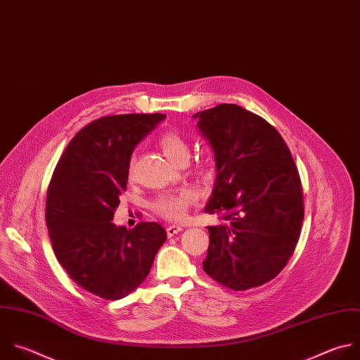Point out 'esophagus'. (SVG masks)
<instances>
[{
	"label": "esophagus",
	"instance_id": "1",
	"mask_svg": "<svg viewBox=\"0 0 360 360\" xmlns=\"http://www.w3.org/2000/svg\"><path fill=\"white\" fill-rule=\"evenodd\" d=\"M182 230H184V227L181 224H171V226L167 227V234H168V237H172V236H175L176 233H179Z\"/></svg>",
	"mask_w": 360,
	"mask_h": 360
}]
</instances>
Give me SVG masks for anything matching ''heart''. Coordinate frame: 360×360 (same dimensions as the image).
Masks as SVG:
<instances>
[{
    "label": "heart",
    "mask_w": 360,
    "mask_h": 360,
    "mask_svg": "<svg viewBox=\"0 0 360 360\" xmlns=\"http://www.w3.org/2000/svg\"><path fill=\"white\" fill-rule=\"evenodd\" d=\"M158 144L168 160H171L175 164H179L181 161H188L189 158V144L188 141L175 131H165L161 134ZM212 162L210 158L206 160V165L209 167ZM134 171V157L130 158L129 162V175L131 176ZM195 193L189 189H182L178 192H165L161 193L154 199L151 203V207L155 213L165 219L178 220L182 219L189 207L191 203L195 202Z\"/></svg>",
    "instance_id": "obj_1"
}]
</instances>
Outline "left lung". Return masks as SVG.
Here are the masks:
<instances>
[{"label": "left lung", "mask_w": 360, "mask_h": 360, "mask_svg": "<svg viewBox=\"0 0 360 360\" xmlns=\"http://www.w3.org/2000/svg\"><path fill=\"white\" fill-rule=\"evenodd\" d=\"M198 127L216 160V182L205 212L221 224L207 226L205 273L234 291L278 276L298 243L304 193L298 168L280 133L237 104L196 112Z\"/></svg>", "instance_id": "obj_1"}]
</instances>
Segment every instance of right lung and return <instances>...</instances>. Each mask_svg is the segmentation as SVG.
<instances>
[{"label": "right lung", "instance_id": "right-lung-1", "mask_svg": "<svg viewBox=\"0 0 360 360\" xmlns=\"http://www.w3.org/2000/svg\"><path fill=\"white\" fill-rule=\"evenodd\" d=\"M167 115L115 114L84 126L68 144L48 186L45 219L55 256L83 290L115 301L150 274L167 240L157 221L111 223L127 189L134 147Z\"/></svg>", "mask_w": 360, "mask_h": 360}]
</instances>
